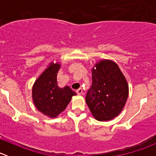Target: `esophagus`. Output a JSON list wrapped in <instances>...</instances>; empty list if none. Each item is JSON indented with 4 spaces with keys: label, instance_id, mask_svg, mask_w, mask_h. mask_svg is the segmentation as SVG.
I'll return each mask as SVG.
<instances>
[{
    "label": "esophagus",
    "instance_id": "34e87169",
    "mask_svg": "<svg viewBox=\"0 0 156 156\" xmlns=\"http://www.w3.org/2000/svg\"><path fill=\"white\" fill-rule=\"evenodd\" d=\"M76 93H77V94H78V95H81V94H82V93H83V90L81 89V88H79V89L77 90Z\"/></svg>",
    "mask_w": 156,
    "mask_h": 156
}]
</instances>
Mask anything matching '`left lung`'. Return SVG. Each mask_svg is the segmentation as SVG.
<instances>
[{
    "mask_svg": "<svg viewBox=\"0 0 156 156\" xmlns=\"http://www.w3.org/2000/svg\"><path fill=\"white\" fill-rule=\"evenodd\" d=\"M91 70L92 85L86 95V103L97 120H112L120 114L127 102L126 78L118 64L110 59L99 61Z\"/></svg>",
    "mask_w": 156,
    "mask_h": 156,
    "instance_id": "1",
    "label": "left lung"
}]
</instances>
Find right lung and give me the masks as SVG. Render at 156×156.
Instances as JSON below:
<instances>
[{"instance_id": "right-lung-1", "label": "right lung", "mask_w": 156, "mask_h": 156, "mask_svg": "<svg viewBox=\"0 0 156 156\" xmlns=\"http://www.w3.org/2000/svg\"><path fill=\"white\" fill-rule=\"evenodd\" d=\"M59 62H50L32 86V100L38 111L51 119L56 118L67 107L73 96L76 95L69 86L61 88L57 84Z\"/></svg>"}]
</instances>
